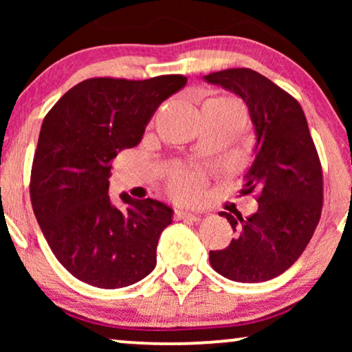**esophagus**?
<instances>
[{
	"label": "esophagus",
	"instance_id": "obj_1",
	"mask_svg": "<svg viewBox=\"0 0 352 352\" xmlns=\"http://www.w3.org/2000/svg\"><path fill=\"white\" fill-rule=\"evenodd\" d=\"M175 219L181 221V219H190V221H199L200 214L194 213V211H187V210H176L175 211Z\"/></svg>",
	"mask_w": 352,
	"mask_h": 352
}]
</instances>
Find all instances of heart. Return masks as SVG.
Returning <instances> with one entry per match:
<instances>
[{"mask_svg":"<svg viewBox=\"0 0 352 352\" xmlns=\"http://www.w3.org/2000/svg\"><path fill=\"white\" fill-rule=\"evenodd\" d=\"M208 102H224V104H235L234 100L228 98H213L205 100V104ZM201 187V176L199 173H187V171H177L170 182V192L173 197L181 200L192 199L199 194Z\"/></svg>","mask_w":352,"mask_h":352,"instance_id":"heart-1","label":"heart"}]
</instances>
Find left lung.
<instances>
[{"mask_svg":"<svg viewBox=\"0 0 352 352\" xmlns=\"http://www.w3.org/2000/svg\"><path fill=\"white\" fill-rule=\"evenodd\" d=\"M247 104L256 146L243 175L242 195L256 194L252 216L223 211L235 230L224 250L210 252L216 272L234 282H266L285 272L309 243L324 205V176L305 112L298 100L252 69L205 76Z\"/></svg>","mask_w":352,"mask_h":352,"instance_id":"1","label":"left lung"}]
</instances>
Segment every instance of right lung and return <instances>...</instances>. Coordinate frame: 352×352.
Segmentation results:
<instances>
[{
  "instance_id": "add662e5",
  "label": "right lung",
  "mask_w": 352,
  "mask_h": 352,
  "mask_svg": "<svg viewBox=\"0 0 352 352\" xmlns=\"http://www.w3.org/2000/svg\"><path fill=\"white\" fill-rule=\"evenodd\" d=\"M187 78H88L67 91L43 120L30 176L33 213L47 245L78 280L98 288L133 285L153 271L157 243L173 210L152 199L109 197L110 162L141 142L163 100Z\"/></svg>"
}]
</instances>
